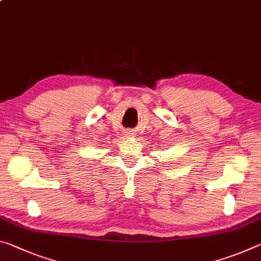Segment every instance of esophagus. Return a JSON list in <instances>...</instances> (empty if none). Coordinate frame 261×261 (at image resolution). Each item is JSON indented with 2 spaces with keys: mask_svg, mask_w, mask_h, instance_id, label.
I'll use <instances>...</instances> for the list:
<instances>
[{
  "mask_svg": "<svg viewBox=\"0 0 261 261\" xmlns=\"http://www.w3.org/2000/svg\"><path fill=\"white\" fill-rule=\"evenodd\" d=\"M135 135H136V134H134V131H131V130L125 132V137H130V138H131V137H134Z\"/></svg>",
  "mask_w": 261,
  "mask_h": 261,
  "instance_id": "esophagus-1",
  "label": "esophagus"
}]
</instances>
